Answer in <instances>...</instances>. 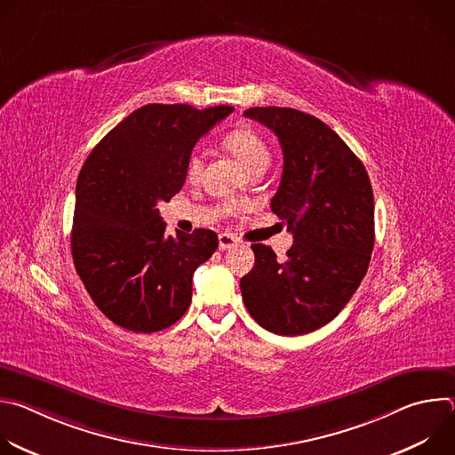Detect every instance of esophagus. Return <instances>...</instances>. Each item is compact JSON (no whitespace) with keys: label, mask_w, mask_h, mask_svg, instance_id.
I'll use <instances>...</instances> for the list:
<instances>
[{"label":"esophagus","mask_w":455,"mask_h":455,"mask_svg":"<svg viewBox=\"0 0 455 455\" xmlns=\"http://www.w3.org/2000/svg\"><path fill=\"white\" fill-rule=\"evenodd\" d=\"M234 246H237L235 235L227 234V232L220 234V250H230V248H234Z\"/></svg>","instance_id":"34e87169"}]
</instances>
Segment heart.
Instances as JSON below:
<instances>
[{
	"instance_id": "obj_1",
	"label": "heart",
	"mask_w": 455,
	"mask_h": 455,
	"mask_svg": "<svg viewBox=\"0 0 455 455\" xmlns=\"http://www.w3.org/2000/svg\"><path fill=\"white\" fill-rule=\"evenodd\" d=\"M223 146L227 151H230L237 158V162L248 172L259 171V169L265 171L272 158L270 148L265 142V139L248 125H241L228 132L223 137ZM200 171H202V160L196 153H194L187 162V178L190 181L198 180Z\"/></svg>"
}]
</instances>
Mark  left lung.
<instances>
[{
    "label": "left lung",
    "mask_w": 455,
    "mask_h": 455,
    "mask_svg": "<svg viewBox=\"0 0 455 455\" xmlns=\"http://www.w3.org/2000/svg\"><path fill=\"white\" fill-rule=\"evenodd\" d=\"M277 135L283 178L272 198L293 234L286 261L261 243L241 279L243 302L265 330L297 337L331 322L360 286L374 246V198L367 171L347 144L313 115L293 108L244 111Z\"/></svg>",
    "instance_id": "left-lung-1"
}]
</instances>
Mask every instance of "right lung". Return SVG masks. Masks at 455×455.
Segmentation results:
<instances>
[{
	"label": "right lung",
	"mask_w": 455,
	"mask_h": 455,
	"mask_svg": "<svg viewBox=\"0 0 455 455\" xmlns=\"http://www.w3.org/2000/svg\"><path fill=\"white\" fill-rule=\"evenodd\" d=\"M232 111L148 104L86 158L76 187L72 255L95 306L116 326L155 333L190 306L192 275L216 251L218 234L165 235L156 205L181 190L192 148Z\"/></svg>",
	"instance_id": "1"
}]
</instances>
